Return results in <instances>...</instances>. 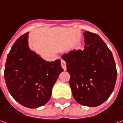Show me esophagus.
Masks as SVG:
<instances>
[{"mask_svg":"<svg viewBox=\"0 0 123 123\" xmlns=\"http://www.w3.org/2000/svg\"><path fill=\"white\" fill-rule=\"evenodd\" d=\"M61 66L62 67V69L65 71L66 69H67V67H66V62L65 61H63V60H61Z\"/></svg>","mask_w":123,"mask_h":123,"instance_id":"34e87169","label":"esophagus"}]
</instances>
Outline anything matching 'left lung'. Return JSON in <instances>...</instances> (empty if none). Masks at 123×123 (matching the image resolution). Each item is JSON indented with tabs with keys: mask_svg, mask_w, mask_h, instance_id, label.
<instances>
[{
	"mask_svg": "<svg viewBox=\"0 0 123 123\" xmlns=\"http://www.w3.org/2000/svg\"><path fill=\"white\" fill-rule=\"evenodd\" d=\"M84 49L64 54L70 75L69 83L79 104L97 107L105 102L115 87L117 71L111 51L98 35L85 31Z\"/></svg>",
	"mask_w": 123,
	"mask_h": 123,
	"instance_id": "1",
	"label": "left lung"
}]
</instances>
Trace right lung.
I'll return each instance as SVG.
<instances>
[{
  "instance_id": "right-lung-1",
  "label": "right lung",
  "mask_w": 123,
  "mask_h": 123,
  "mask_svg": "<svg viewBox=\"0 0 123 123\" xmlns=\"http://www.w3.org/2000/svg\"><path fill=\"white\" fill-rule=\"evenodd\" d=\"M27 39L28 32L13 43L7 57L4 76L13 98L33 109L49 101L53 86L63 69L60 59L46 61L30 50Z\"/></svg>"
}]
</instances>
